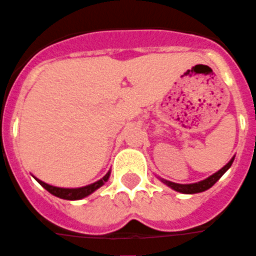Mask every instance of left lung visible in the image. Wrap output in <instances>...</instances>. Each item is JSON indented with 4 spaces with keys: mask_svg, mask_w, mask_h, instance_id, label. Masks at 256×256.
<instances>
[{
    "mask_svg": "<svg viewBox=\"0 0 256 256\" xmlns=\"http://www.w3.org/2000/svg\"><path fill=\"white\" fill-rule=\"evenodd\" d=\"M233 160H234V156H233V158L230 159V160H229L228 163L224 166V167L220 168L219 171L215 172L214 174H211L210 178H204V180H202V181H198V182H193V184H178V182H172V181L164 180V178H158L162 181V182H163V184H166L167 186H170L171 189H174V190L178 192V193H182V194L202 193V192L207 190V189H210V188L212 186L216 181L219 180L222 174L228 171L229 168H230V166H232Z\"/></svg>",
    "mask_w": 256,
    "mask_h": 256,
    "instance_id": "8db88e82",
    "label": "left lung"
}]
</instances>
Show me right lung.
<instances>
[{
  "instance_id": "obj_1",
  "label": "right lung",
  "mask_w": 256,
  "mask_h": 256,
  "mask_svg": "<svg viewBox=\"0 0 256 256\" xmlns=\"http://www.w3.org/2000/svg\"><path fill=\"white\" fill-rule=\"evenodd\" d=\"M111 172L108 171L106 174H104V178L101 180L96 181L93 184H89L86 186H82V188H58V186H53V185H49L46 182H44V181L38 180L37 178L36 181L38 184L41 185L42 188H45L50 194H53V196H58V198H62V200H82L85 196H90L93 192H96L98 188H101L102 185H104V182H107L108 178H110Z\"/></svg>"
}]
</instances>
